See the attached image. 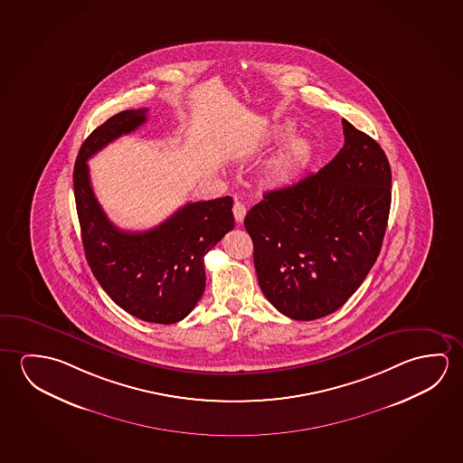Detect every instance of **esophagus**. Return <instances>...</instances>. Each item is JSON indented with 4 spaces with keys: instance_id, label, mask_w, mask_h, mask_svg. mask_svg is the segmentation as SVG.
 Returning a JSON list of instances; mask_svg holds the SVG:
<instances>
[{
    "instance_id": "esophagus-1",
    "label": "esophagus",
    "mask_w": 463,
    "mask_h": 463,
    "mask_svg": "<svg viewBox=\"0 0 463 463\" xmlns=\"http://www.w3.org/2000/svg\"><path fill=\"white\" fill-rule=\"evenodd\" d=\"M233 215H235V221L238 223H241L244 221V217H246V206L240 203V201H236L235 204H233Z\"/></svg>"
}]
</instances>
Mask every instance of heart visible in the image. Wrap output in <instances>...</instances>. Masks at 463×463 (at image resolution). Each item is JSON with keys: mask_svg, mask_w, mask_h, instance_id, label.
<instances>
[{"mask_svg": "<svg viewBox=\"0 0 463 463\" xmlns=\"http://www.w3.org/2000/svg\"><path fill=\"white\" fill-rule=\"evenodd\" d=\"M308 157V145L302 138H293L288 143L287 146L275 156L270 167H269V175L273 180H287L294 175L298 170L301 169Z\"/></svg>", "mask_w": 463, "mask_h": 463, "instance_id": "b5f03b06", "label": "heart"}]
</instances>
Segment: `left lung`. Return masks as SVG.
Wrapping results in <instances>:
<instances>
[{
	"label": "left lung",
	"mask_w": 463,
	"mask_h": 463,
	"mask_svg": "<svg viewBox=\"0 0 463 463\" xmlns=\"http://www.w3.org/2000/svg\"><path fill=\"white\" fill-rule=\"evenodd\" d=\"M345 146L325 167L267 191L244 227L262 293L283 316L316 320L338 310L382 250L391 167L382 146L343 118Z\"/></svg>",
	"instance_id": "1"
}]
</instances>
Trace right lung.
I'll use <instances>...</instances> for the list:
<instances>
[{"mask_svg":"<svg viewBox=\"0 0 463 463\" xmlns=\"http://www.w3.org/2000/svg\"><path fill=\"white\" fill-rule=\"evenodd\" d=\"M146 114V108L122 110L83 141L74 167L75 204L90 269L110 299L140 320L170 325L188 316L204 293V256L235 227L233 199L188 203L147 232L116 227L96 199L87 161L145 124Z\"/></svg>","mask_w":463,"mask_h":463,"instance_id":"obj_1","label":"right lung"}]
</instances>
